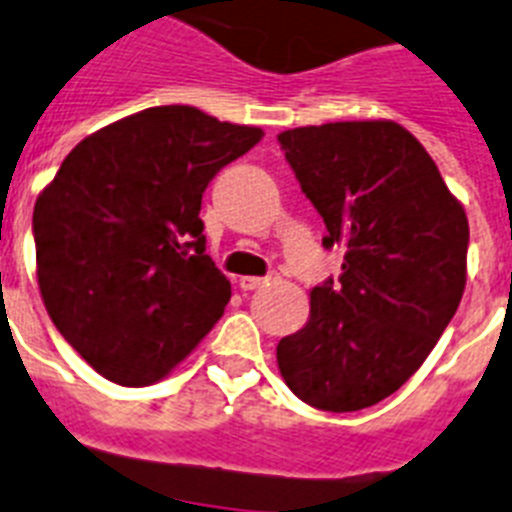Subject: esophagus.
I'll return each mask as SVG.
<instances>
[{"label": "esophagus", "mask_w": 512, "mask_h": 512, "mask_svg": "<svg viewBox=\"0 0 512 512\" xmlns=\"http://www.w3.org/2000/svg\"><path fill=\"white\" fill-rule=\"evenodd\" d=\"M269 280H274V277H240L238 285L240 290H256V287L269 285Z\"/></svg>", "instance_id": "34e87169"}]
</instances>
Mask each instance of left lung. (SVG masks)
<instances>
[{
    "mask_svg": "<svg viewBox=\"0 0 512 512\" xmlns=\"http://www.w3.org/2000/svg\"><path fill=\"white\" fill-rule=\"evenodd\" d=\"M277 141L345 251L337 285L277 345L287 387L319 411H361L421 369L466 290L468 217L437 164L395 120L282 130Z\"/></svg>",
    "mask_w": 512,
    "mask_h": 512,
    "instance_id": "1",
    "label": "left lung"
}]
</instances>
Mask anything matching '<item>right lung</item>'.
<instances>
[{"instance_id": "right-lung-1", "label": "right lung", "mask_w": 512, "mask_h": 512, "mask_svg": "<svg viewBox=\"0 0 512 512\" xmlns=\"http://www.w3.org/2000/svg\"><path fill=\"white\" fill-rule=\"evenodd\" d=\"M170 104L86 135L36 198V280L54 327L122 387L164 379L209 335L230 280L204 253L201 198L261 141Z\"/></svg>"}]
</instances>
